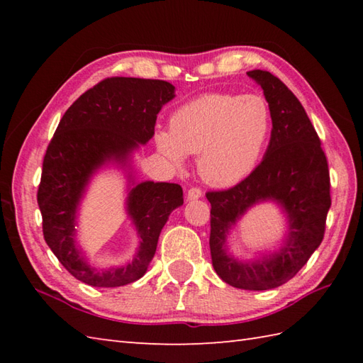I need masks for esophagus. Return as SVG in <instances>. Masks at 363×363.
Instances as JSON below:
<instances>
[{"label": "esophagus", "instance_id": "1", "mask_svg": "<svg viewBox=\"0 0 363 363\" xmlns=\"http://www.w3.org/2000/svg\"><path fill=\"white\" fill-rule=\"evenodd\" d=\"M203 196V191H201V189H198V187H191V189H189V191H187V199H198V198H201Z\"/></svg>", "mask_w": 363, "mask_h": 363}]
</instances>
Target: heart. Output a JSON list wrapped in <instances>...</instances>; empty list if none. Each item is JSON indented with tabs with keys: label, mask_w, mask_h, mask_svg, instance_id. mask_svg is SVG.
<instances>
[{
	"label": "heart",
	"mask_w": 363,
	"mask_h": 363,
	"mask_svg": "<svg viewBox=\"0 0 363 363\" xmlns=\"http://www.w3.org/2000/svg\"><path fill=\"white\" fill-rule=\"evenodd\" d=\"M272 129L273 113L264 96L207 94L176 109L169 130L156 133V145L177 168L186 154H198L204 181L233 186L257 167Z\"/></svg>",
	"instance_id": "b5f03b06"
}]
</instances>
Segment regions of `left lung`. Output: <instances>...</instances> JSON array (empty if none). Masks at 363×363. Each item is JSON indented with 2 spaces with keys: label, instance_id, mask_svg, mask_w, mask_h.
I'll list each match as a JSON object with an SVG mask.
<instances>
[{
  "label": "left lung",
  "instance_id": "obj_1",
  "mask_svg": "<svg viewBox=\"0 0 363 363\" xmlns=\"http://www.w3.org/2000/svg\"><path fill=\"white\" fill-rule=\"evenodd\" d=\"M246 74L264 90L273 113L272 137L264 159L248 177L228 190L206 194L212 206L209 245L213 269L226 284L269 290L290 281L320 246L330 207V179L320 137L298 98L269 72ZM262 201H276L288 213L283 246L254 262L230 258L225 251L228 230Z\"/></svg>",
  "mask_w": 363,
  "mask_h": 363
}]
</instances>
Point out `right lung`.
<instances>
[{
  "mask_svg": "<svg viewBox=\"0 0 363 363\" xmlns=\"http://www.w3.org/2000/svg\"><path fill=\"white\" fill-rule=\"evenodd\" d=\"M173 98L174 87L167 81L103 79L68 107L46 148L37 191L43 237L67 272L84 284L120 287L140 279L169 213L184 204L179 184H135L126 199L128 215L140 237L133 262L96 269L76 246V212L91 174L111 160L126 167L130 152L150 142L157 113Z\"/></svg>",
  "mask_w": 363,
  "mask_h": 363,
  "instance_id": "add662e5",
  "label": "right lung"
}]
</instances>
